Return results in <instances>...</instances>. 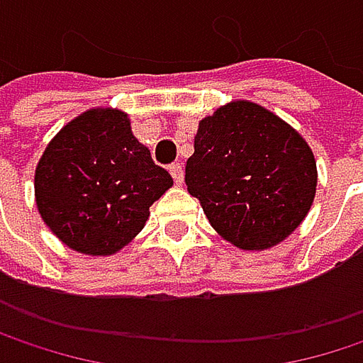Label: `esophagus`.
Instances as JSON below:
<instances>
[{
    "label": "esophagus",
    "mask_w": 363,
    "mask_h": 363,
    "mask_svg": "<svg viewBox=\"0 0 363 363\" xmlns=\"http://www.w3.org/2000/svg\"><path fill=\"white\" fill-rule=\"evenodd\" d=\"M170 174H172V179H174V182L177 184H182V179H184V170H182V164H172L170 166Z\"/></svg>",
    "instance_id": "34e87169"
}]
</instances>
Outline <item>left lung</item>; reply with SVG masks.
<instances>
[{
	"instance_id": "left-lung-1",
	"label": "left lung",
	"mask_w": 363,
	"mask_h": 363,
	"mask_svg": "<svg viewBox=\"0 0 363 363\" xmlns=\"http://www.w3.org/2000/svg\"><path fill=\"white\" fill-rule=\"evenodd\" d=\"M193 147L186 189L233 246L273 248L305 220L318 186L315 157L271 111L233 101L199 121Z\"/></svg>"
}]
</instances>
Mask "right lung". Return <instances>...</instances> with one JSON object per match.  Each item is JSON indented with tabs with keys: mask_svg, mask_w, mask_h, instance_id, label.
Instances as JSON below:
<instances>
[{
	"mask_svg": "<svg viewBox=\"0 0 363 363\" xmlns=\"http://www.w3.org/2000/svg\"><path fill=\"white\" fill-rule=\"evenodd\" d=\"M172 186L136 140L123 111L90 109L45 147L35 170L37 210L69 248L109 256L130 244L149 208Z\"/></svg>",
	"mask_w": 363,
	"mask_h": 363,
	"instance_id": "right-lung-1",
	"label": "right lung"
}]
</instances>
